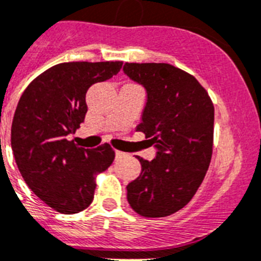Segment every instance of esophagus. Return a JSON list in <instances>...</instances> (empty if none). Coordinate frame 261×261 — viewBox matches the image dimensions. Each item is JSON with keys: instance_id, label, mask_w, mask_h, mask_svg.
<instances>
[{"instance_id": "obj_1", "label": "esophagus", "mask_w": 261, "mask_h": 261, "mask_svg": "<svg viewBox=\"0 0 261 261\" xmlns=\"http://www.w3.org/2000/svg\"><path fill=\"white\" fill-rule=\"evenodd\" d=\"M115 154H116V157H117V158H121V157H124V155H125V153L120 152V150H116Z\"/></svg>"}]
</instances>
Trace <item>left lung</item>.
<instances>
[{
  "instance_id": "obj_1",
  "label": "left lung",
  "mask_w": 261,
  "mask_h": 261,
  "mask_svg": "<svg viewBox=\"0 0 261 261\" xmlns=\"http://www.w3.org/2000/svg\"><path fill=\"white\" fill-rule=\"evenodd\" d=\"M124 73L146 91L139 132L157 150L137 157L141 173L126 186L128 202L145 218L184 208L203 181L213 154L214 106L193 75L168 63H125Z\"/></svg>"
}]
</instances>
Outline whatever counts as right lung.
I'll return each mask as SVG.
<instances>
[{"label":"right lung","mask_w":261,"mask_h":261,"mask_svg":"<svg viewBox=\"0 0 261 261\" xmlns=\"http://www.w3.org/2000/svg\"><path fill=\"white\" fill-rule=\"evenodd\" d=\"M122 62H70L51 67L23 91L12 124V149L31 191L62 214L90 206L95 175L111 166L109 144L95 149L68 140L84 121L86 93L119 72Z\"/></svg>","instance_id":"obj_1"}]
</instances>
